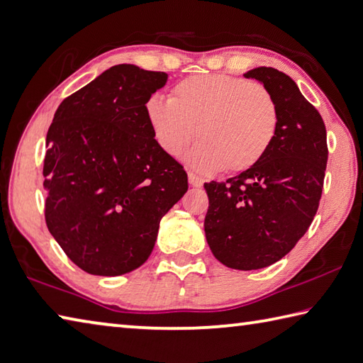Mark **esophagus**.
I'll use <instances>...</instances> for the list:
<instances>
[{"label": "esophagus", "instance_id": "1", "mask_svg": "<svg viewBox=\"0 0 363 363\" xmlns=\"http://www.w3.org/2000/svg\"><path fill=\"white\" fill-rule=\"evenodd\" d=\"M188 182H189L191 186H194V188H199V186H202V180H201L199 177H197V175H194L193 172H189V174H188Z\"/></svg>", "mask_w": 363, "mask_h": 363}]
</instances>
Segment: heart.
I'll use <instances>...</instances> for the list:
<instances>
[{"instance_id": "1", "label": "heart", "mask_w": 363, "mask_h": 363, "mask_svg": "<svg viewBox=\"0 0 363 363\" xmlns=\"http://www.w3.org/2000/svg\"><path fill=\"white\" fill-rule=\"evenodd\" d=\"M147 121L156 143L201 174L245 172L262 161L277 139L279 107L269 88L232 75H193L174 86L169 101L152 96Z\"/></svg>"}]
</instances>
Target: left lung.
Returning a JSON list of instances; mask_svg holds the SVG:
<instances>
[{"mask_svg":"<svg viewBox=\"0 0 363 363\" xmlns=\"http://www.w3.org/2000/svg\"><path fill=\"white\" fill-rule=\"evenodd\" d=\"M245 77L259 80L275 96L278 134L257 166L203 184L208 196L203 228L221 264L257 270L284 257L308 230L323 194L329 150L323 117L289 75L261 66Z\"/></svg>","mask_w":363,"mask_h":363,"instance_id":"8db88e82","label":"left lung"}]
</instances>
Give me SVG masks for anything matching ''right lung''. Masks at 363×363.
Wrapping results in <instances>:
<instances>
[{
  "mask_svg": "<svg viewBox=\"0 0 363 363\" xmlns=\"http://www.w3.org/2000/svg\"><path fill=\"white\" fill-rule=\"evenodd\" d=\"M167 74L117 65L67 96L45 139V223L82 270L133 272L160 221L188 191L180 162L156 143L145 104Z\"/></svg>",
  "mask_w": 363,
  "mask_h": 363,
  "instance_id": "add662e5",
  "label": "right lung"
}]
</instances>
